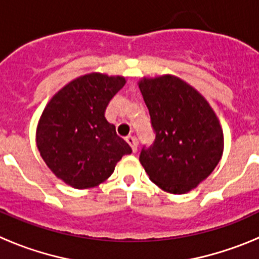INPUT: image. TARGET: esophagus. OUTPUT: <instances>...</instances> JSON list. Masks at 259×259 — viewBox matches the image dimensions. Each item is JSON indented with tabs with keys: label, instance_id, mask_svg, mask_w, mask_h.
<instances>
[{
	"label": "esophagus",
	"instance_id": "obj_1",
	"mask_svg": "<svg viewBox=\"0 0 259 259\" xmlns=\"http://www.w3.org/2000/svg\"><path fill=\"white\" fill-rule=\"evenodd\" d=\"M125 141L128 143V145L132 148V152L136 153L137 152V143H136V139L134 136H127L125 137Z\"/></svg>",
	"mask_w": 259,
	"mask_h": 259
}]
</instances>
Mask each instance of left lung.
<instances>
[{"instance_id":"left-lung-1","label":"left lung","mask_w":259,"mask_h":259,"mask_svg":"<svg viewBox=\"0 0 259 259\" xmlns=\"http://www.w3.org/2000/svg\"><path fill=\"white\" fill-rule=\"evenodd\" d=\"M137 84L155 131L154 144L143 149L140 163L164 192L188 193L222 159L221 120L206 98L176 75L143 76Z\"/></svg>"}]
</instances>
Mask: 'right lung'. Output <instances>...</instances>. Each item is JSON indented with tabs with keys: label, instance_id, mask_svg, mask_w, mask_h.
Returning a JSON list of instances; mask_svg holds the SVG:
<instances>
[{
	"label": "right lung",
	"instance_id": "right-lung-1",
	"mask_svg": "<svg viewBox=\"0 0 259 259\" xmlns=\"http://www.w3.org/2000/svg\"><path fill=\"white\" fill-rule=\"evenodd\" d=\"M125 77L91 72L75 77L49 100L36 127V146L49 170L75 189L109 179L131 146L105 111Z\"/></svg>",
	"mask_w": 259,
	"mask_h": 259
}]
</instances>
